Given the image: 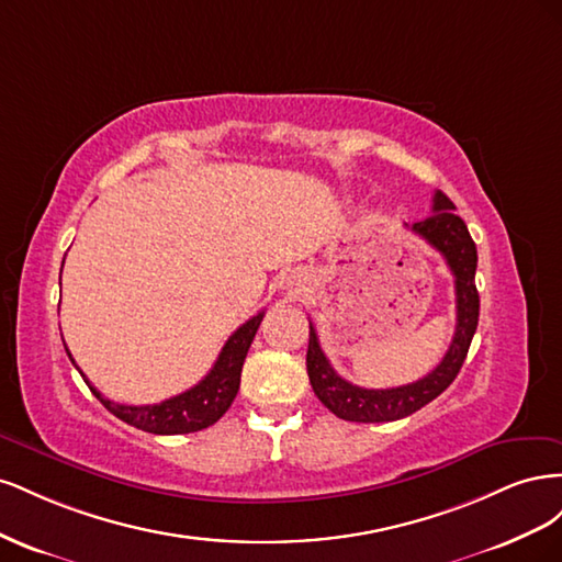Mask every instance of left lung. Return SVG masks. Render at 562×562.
Segmentation results:
<instances>
[{"label": "left lung", "instance_id": "left-lung-1", "mask_svg": "<svg viewBox=\"0 0 562 562\" xmlns=\"http://www.w3.org/2000/svg\"><path fill=\"white\" fill-rule=\"evenodd\" d=\"M454 203L443 194H434V215L411 229L429 241L443 255L452 277L457 295V326L450 349L427 378L413 384L394 389H366L339 378L330 361L323 353L316 330L310 321V349H307V372L314 394L328 407L333 415L347 422H394L417 413L419 407L431 403L436 396L452 384L459 368H462L475 328H479L481 297L475 291V265L479 252L464 225V220L454 215Z\"/></svg>", "mask_w": 562, "mask_h": 562}]
</instances>
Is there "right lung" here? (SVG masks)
<instances>
[{
	"label": "right lung",
	"instance_id": "add662e5",
	"mask_svg": "<svg viewBox=\"0 0 562 562\" xmlns=\"http://www.w3.org/2000/svg\"><path fill=\"white\" fill-rule=\"evenodd\" d=\"M262 316L265 312L255 314L244 323L241 328H236V333L225 342L223 351H220L215 366L199 384L155 405L114 403L100 394V391L87 380V375H83L77 366L75 368L79 370L83 382H87L89 389L93 391V396L103 403L114 417L131 424V427L143 429L147 434H159V436L201 431V429H209L211 424H215L220 417H223L229 411L232 401L236 398V391H239V384H241V368L246 361V353L250 349L255 333L260 328ZM67 356H70V361L75 363L70 351H67Z\"/></svg>",
	"mask_w": 562,
	"mask_h": 562
}]
</instances>
